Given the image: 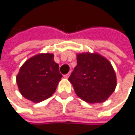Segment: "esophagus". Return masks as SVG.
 I'll list each match as a JSON object with an SVG mask.
<instances>
[{
  "mask_svg": "<svg viewBox=\"0 0 135 135\" xmlns=\"http://www.w3.org/2000/svg\"><path fill=\"white\" fill-rule=\"evenodd\" d=\"M69 75H70V73H69L68 74H66V75H64V78H65V79H68V78L69 77Z\"/></svg>",
  "mask_w": 135,
  "mask_h": 135,
  "instance_id": "obj_1",
  "label": "esophagus"
}]
</instances>
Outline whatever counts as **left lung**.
Segmentation results:
<instances>
[{
	"label": "left lung",
	"mask_w": 135,
	"mask_h": 135,
	"mask_svg": "<svg viewBox=\"0 0 135 135\" xmlns=\"http://www.w3.org/2000/svg\"><path fill=\"white\" fill-rule=\"evenodd\" d=\"M77 65L69 78L75 94L88 103L107 100L117 85L111 62L97 52L77 53Z\"/></svg>",
	"instance_id": "8db88e82"
}]
</instances>
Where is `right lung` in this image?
<instances>
[{
  "mask_svg": "<svg viewBox=\"0 0 135 135\" xmlns=\"http://www.w3.org/2000/svg\"><path fill=\"white\" fill-rule=\"evenodd\" d=\"M52 53H39L28 59L20 67L16 80L20 94L33 102L52 96L62 75Z\"/></svg>",
  "mask_w": 135,
  "mask_h": 135,
  "instance_id": "right-lung-1",
  "label": "right lung"
}]
</instances>
